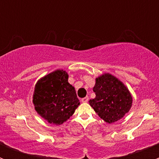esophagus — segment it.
Instances as JSON below:
<instances>
[{
    "mask_svg": "<svg viewBox=\"0 0 159 159\" xmlns=\"http://www.w3.org/2000/svg\"><path fill=\"white\" fill-rule=\"evenodd\" d=\"M81 101H82V102H88V96L84 97V98H83V99H81Z\"/></svg>",
    "mask_w": 159,
    "mask_h": 159,
    "instance_id": "esophagus-1",
    "label": "esophagus"
}]
</instances>
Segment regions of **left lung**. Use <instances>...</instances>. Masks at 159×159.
<instances>
[{
    "mask_svg": "<svg viewBox=\"0 0 159 159\" xmlns=\"http://www.w3.org/2000/svg\"><path fill=\"white\" fill-rule=\"evenodd\" d=\"M93 92L95 98L90 99V105L106 123H113L121 119L132 106V96L128 88L109 73L95 79Z\"/></svg>",
    "mask_w": 159,
    "mask_h": 159,
    "instance_id": "left-lung-1",
    "label": "left lung"
}]
</instances>
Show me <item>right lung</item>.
<instances>
[{
	"instance_id": "add662e5",
	"label": "right lung",
	"mask_w": 159,
	"mask_h": 159,
	"mask_svg": "<svg viewBox=\"0 0 159 159\" xmlns=\"http://www.w3.org/2000/svg\"><path fill=\"white\" fill-rule=\"evenodd\" d=\"M35 110L49 123L60 125L72 116L80 104L75 88L64 70H56L37 81L33 99Z\"/></svg>"
}]
</instances>
